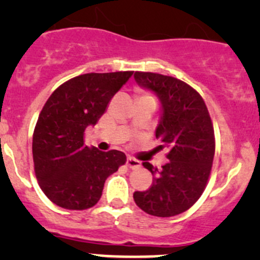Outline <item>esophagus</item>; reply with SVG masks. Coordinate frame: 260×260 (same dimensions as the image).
Instances as JSON below:
<instances>
[{
    "instance_id": "1",
    "label": "esophagus",
    "mask_w": 260,
    "mask_h": 260,
    "mask_svg": "<svg viewBox=\"0 0 260 260\" xmlns=\"http://www.w3.org/2000/svg\"><path fill=\"white\" fill-rule=\"evenodd\" d=\"M127 166L129 167V169H138V167H141V162L138 161V159L133 158V157H128Z\"/></svg>"
}]
</instances>
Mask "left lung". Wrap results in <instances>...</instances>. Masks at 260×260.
I'll list each match as a JSON object with an SVG mask.
<instances>
[{"instance_id": "8db88e82", "label": "left lung", "mask_w": 260, "mask_h": 260, "mask_svg": "<svg viewBox=\"0 0 260 260\" xmlns=\"http://www.w3.org/2000/svg\"><path fill=\"white\" fill-rule=\"evenodd\" d=\"M135 80L153 91L162 107L156 128L167 162L161 171L149 162L143 166L156 175L151 187L133 193L138 208L149 215L170 217L188 210L203 195L215 154L214 127L200 94L185 81L157 73L136 72Z\"/></svg>"}]
</instances>
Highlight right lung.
Masks as SVG:
<instances>
[{"label": "right lung", "instance_id": "obj_1", "mask_svg": "<svg viewBox=\"0 0 260 260\" xmlns=\"http://www.w3.org/2000/svg\"><path fill=\"white\" fill-rule=\"evenodd\" d=\"M133 72L88 73L55 89L39 115L32 157L41 190L55 205L85 210L99 201L107 177L127 158L84 143V131L95 125L114 94Z\"/></svg>", "mask_w": 260, "mask_h": 260}]
</instances>
